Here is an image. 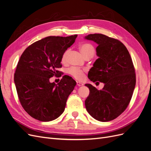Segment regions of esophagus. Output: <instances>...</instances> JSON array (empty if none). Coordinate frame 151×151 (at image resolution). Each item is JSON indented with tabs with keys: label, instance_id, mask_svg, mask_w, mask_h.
Returning a JSON list of instances; mask_svg holds the SVG:
<instances>
[{
	"label": "esophagus",
	"instance_id": "obj_1",
	"mask_svg": "<svg viewBox=\"0 0 151 151\" xmlns=\"http://www.w3.org/2000/svg\"><path fill=\"white\" fill-rule=\"evenodd\" d=\"M76 85H77V86H78L83 85V84L81 82H80V81H76Z\"/></svg>",
	"mask_w": 151,
	"mask_h": 151
}]
</instances>
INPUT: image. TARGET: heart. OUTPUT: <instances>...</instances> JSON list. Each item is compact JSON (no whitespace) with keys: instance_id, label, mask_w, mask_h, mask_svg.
Returning <instances> with one entry per match:
<instances>
[{"instance_id":"obj_1","label":"heart","mask_w":151,"mask_h":151,"mask_svg":"<svg viewBox=\"0 0 151 151\" xmlns=\"http://www.w3.org/2000/svg\"><path fill=\"white\" fill-rule=\"evenodd\" d=\"M80 50L85 58L88 56L93 57L95 54V48L90 43H83L79 46ZM69 54V50H66L63 53L61 56V62L65 63L67 60L68 55ZM68 73L73 76L75 78L81 80L83 77L84 71L81 69L77 68L75 67H72L68 71Z\"/></svg>"}]
</instances>
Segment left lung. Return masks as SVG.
Instances as JSON below:
<instances>
[{
    "label": "left lung",
    "mask_w": 151,
    "mask_h": 151,
    "mask_svg": "<svg viewBox=\"0 0 151 151\" xmlns=\"http://www.w3.org/2000/svg\"><path fill=\"white\" fill-rule=\"evenodd\" d=\"M85 39L99 45L96 48L99 58L88 72V78L104 83L100 90L85 85L90 90L85 107L97 120H112L124 112L132 99L136 82L132 58L127 47L116 39L101 34H91Z\"/></svg>",
    "instance_id": "1"
}]
</instances>
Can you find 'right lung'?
I'll list each match as a JSON object with an SVG mask.
<instances>
[{
	"label": "right lung",
	"instance_id": "add662e5",
	"mask_svg": "<svg viewBox=\"0 0 151 151\" xmlns=\"http://www.w3.org/2000/svg\"><path fill=\"white\" fill-rule=\"evenodd\" d=\"M77 35L49 36L29 46L22 54L14 73V83L23 109L34 119L49 122L63 113L76 81L65 75L58 84L50 83L61 68V56Z\"/></svg>",
	"mask_w": 151,
	"mask_h": 151
}]
</instances>
